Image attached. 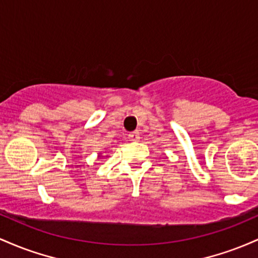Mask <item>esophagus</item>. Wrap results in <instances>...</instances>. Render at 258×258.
<instances>
[{"instance_id":"34e87169","label":"esophagus","mask_w":258,"mask_h":258,"mask_svg":"<svg viewBox=\"0 0 258 258\" xmlns=\"http://www.w3.org/2000/svg\"><path fill=\"white\" fill-rule=\"evenodd\" d=\"M128 138H129L130 141H139V139H140V134H139V132L129 133Z\"/></svg>"}]
</instances>
